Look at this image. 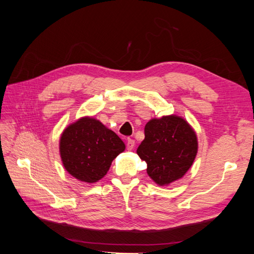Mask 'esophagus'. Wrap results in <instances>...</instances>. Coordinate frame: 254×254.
Listing matches in <instances>:
<instances>
[{
  "label": "esophagus",
  "instance_id": "esophagus-1",
  "mask_svg": "<svg viewBox=\"0 0 254 254\" xmlns=\"http://www.w3.org/2000/svg\"><path fill=\"white\" fill-rule=\"evenodd\" d=\"M126 146H127V149H128V150L133 149V147L135 146V141L132 140V139H128Z\"/></svg>",
  "mask_w": 254,
  "mask_h": 254
}]
</instances>
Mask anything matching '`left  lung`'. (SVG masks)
I'll return each instance as SVG.
<instances>
[{"label": "left lung", "mask_w": 254, "mask_h": 254, "mask_svg": "<svg viewBox=\"0 0 254 254\" xmlns=\"http://www.w3.org/2000/svg\"><path fill=\"white\" fill-rule=\"evenodd\" d=\"M145 139L136 153L147 163V174L159 186H167L186 175L198 150L197 135L177 115L152 119L145 126Z\"/></svg>", "instance_id": "obj_1"}]
</instances>
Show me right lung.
I'll return each instance as SVG.
<instances>
[{
	"instance_id": "1",
	"label": "right lung",
	"mask_w": 254,
	"mask_h": 254,
	"mask_svg": "<svg viewBox=\"0 0 254 254\" xmlns=\"http://www.w3.org/2000/svg\"><path fill=\"white\" fill-rule=\"evenodd\" d=\"M125 144L112 130L93 118H81L60 136L59 151L66 172L87 183L101 180Z\"/></svg>"
}]
</instances>
